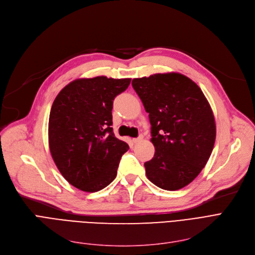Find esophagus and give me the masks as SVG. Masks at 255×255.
Listing matches in <instances>:
<instances>
[{"label": "esophagus", "mask_w": 255, "mask_h": 255, "mask_svg": "<svg viewBox=\"0 0 255 255\" xmlns=\"http://www.w3.org/2000/svg\"><path fill=\"white\" fill-rule=\"evenodd\" d=\"M142 139H143V137H142V136H139L138 138H134V139H132V142H134V143H139L140 141H142Z\"/></svg>", "instance_id": "obj_1"}]
</instances>
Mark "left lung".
Masks as SVG:
<instances>
[{"label":"left lung","mask_w":255,"mask_h":255,"mask_svg":"<svg viewBox=\"0 0 255 255\" xmlns=\"http://www.w3.org/2000/svg\"><path fill=\"white\" fill-rule=\"evenodd\" d=\"M132 88L149 115L155 152L145 162L156 187L176 191L196 178L210 159L216 139L212 108L201 89L178 72L134 79Z\"/></svg>","instance_id":"8db88e82"}]
</instances>
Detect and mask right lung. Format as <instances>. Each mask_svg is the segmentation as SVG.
<instances>
[{"label": "right lung", "instance_id": "add662e5", "mask_svg": "<svg viewBox=\"0 0 255 255\" xmlns=\"http://www.w3.org/2000/svg\"><path fill=\"white\" fill-rule=\"evenodd\" d=\"M130 79L95 77L70 82L55 99L48 145L60 173L84 192H98L117 175L128 145L113 132V101Z\"/></svg>", "mask_w": 255, "mask_h": 255}]
</instances>
